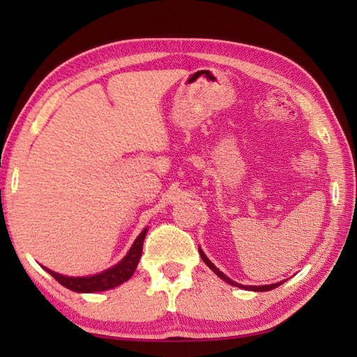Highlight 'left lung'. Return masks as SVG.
<instances>
[{"mask_svg": "<svg viewBox=\"0 0 357 357\" xmlns=\"http://www.w3.org/2000/svg\"><path fill=\"white\" fill-rule=\"evenodd\" d=\"M199 255H201V257H202V261L208 265V268L215 271V275H218V276L221 278L222 280H225V282H229L230 285H234V287L245 288V290H250V291H268V290H273V288H276V287H279L280 284H284V282H285V280H282V282H278V284H270V285H259V287H256V285H242V284L234 282V280H231L229 276H225L222 271H219V268H216L215 265L211 264V261L208 259V257H207L206 255H204V252H202L201 248H199Z\"/></svg>", "mask_w": 357, "mask_h": 357, "instance_id": "1", "label": "left lung"}]
</instances>
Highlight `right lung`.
I'll return each mask as SVG.
<instances>
[{
	"mask_svg": "<svg viewBox=\"0 0 357 357\" xmlns=\"http://www.w3.org/2000/svg\"><path fill=\"white\" fill-rule=\"evenodd\" d=\"M147 234V229H144L139 236L135 239L133 245L128 250V253L124 256L123 261H119L116 265H113L109 270H105L100 275L95 276H84V278H72V276H63L59 273L52 271L49 268L44 270L55 278L59 284L69 288L72 291L77 293H95V291H105L110 288H115L121 285L126 280L132 278L136 267H138L139 257L142 253V244L144 238Z\"/></svg>",
	"mask_w": 357,
	"mask_h": 357,
	"instance_id": "1",
	"label": "right lung"
}]
</instances>
